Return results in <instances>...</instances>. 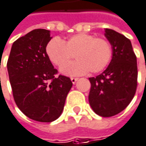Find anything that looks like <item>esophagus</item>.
<instances>
[{"mask_svg": "<svg viewBox=\"0 0 146 146\" xmlns=\"http://www.w3.org/2000/svg\"><path fill=\"white\" fill-rule=\"evenodd\" d=\"M78 80V78H71V81H72V82H73V84L76 82Z\"/></svg>", "mask_w": 146, "mask_h": 146, "instance_id": "esophagus-1", "label": "esophagus"}]
</instances>
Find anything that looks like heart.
Returning a JSON list of instances; mask_svg holds the SVG:
<instances>
[{
    "label": "heart",
    "instance_id": "heart-1",
    "mask_svg": "<svg viewBox=\"0 0 146 146\" xmlns=\"http://www.w3.org/2000/svg\"><path fill=\"white\" fill-rule=\"evenodd\" d=\"M46 54L58 67L67 64L75 55L78 60L64 66L61 72L68 76H78L88 71L98 73L105 69L111 59L112 47L107 39L80 33L70 36L64 42L58 38L50 39Z\"/></svg>",
    "mask_w": 146,
    "mask_h": 146
}]
</instances>
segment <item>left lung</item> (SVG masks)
<instances>
[{
  "label": "left lung",
  "instance_id": "1",
  "mask_svg": "<svg viewBox=\"0 0 146 146\" xmlns=\"http://www.w3.org/2000/svg\"><path fill=\"white\" fill-rule=\"evenodd\" d=\"M105 36L112 47V58L107 69L96 78H89L88 100L96 114L115 116L127 107L137 88V61L131 40L111 29Z\"/></svg>",
  "mask_w": 146,
  "mask_h": 146
}]
</instances>
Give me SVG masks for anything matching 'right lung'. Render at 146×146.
I'll use <instances>...</instances> for the list:
<instances>
[{
    "label": "right lung",
    "instance_id": "1",
    "mask_svg": "<svg viewBox=\"0 0 146 146\" xmlns=\"http://www.w3.org/2000/svg\"><path fill=\"white\" fill-rule=\"evenodd\" d=\"M50 31L36 29L15 40L7 61L14 100L22 112L39 122H51L63 112L73 82L59 75L47 54Z\"/></svg>",
    "mask_w": 146,
    "mask_h": 146
}]
</instances>
